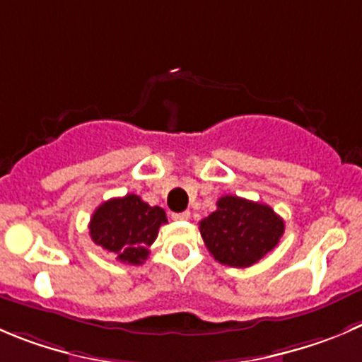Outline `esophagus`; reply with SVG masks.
Segmentation results:
<instances>
[{"mask_svg":"<svg viewBox=\"0 0 362 362\" xmlns=\"http://www.w3.org/2000/svg\"><path fill=\"white\" fill-rule=\"evenodd\" d=\"M174 220H188L190 218V211H181V213H172Z\"/></svg>","mask_w":362,"mask_h":362,"instance_id":"esophagus-1","label":"esophagus"}]
</instances>
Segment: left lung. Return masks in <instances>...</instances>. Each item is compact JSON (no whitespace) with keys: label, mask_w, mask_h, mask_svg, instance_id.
Here are the masks:
<instances>
[{"label":"left lung","mask_w":362,"mask_h":362,"mask_svg":"<svg viewBox=\"0 0 362 362\" xmlns=\"http://www.w3.org/2000/svg\"><path fill=\"white\" fill-rule=\"evenodd\" d=\"M199 229L204 245L218 263L247 268L277 247L284 220L270 206L223 195L215 211L199 222Z\"/></svg>","instance_id":"1"}]
</instances>
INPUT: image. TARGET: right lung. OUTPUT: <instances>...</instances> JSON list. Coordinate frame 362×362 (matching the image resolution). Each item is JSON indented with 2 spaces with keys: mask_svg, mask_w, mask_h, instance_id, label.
<instances>
[{
  "mask_svg": "<svg viewBox=\"0 0 362 362\" xmlns=\"http://www.w3.org/2000/svg\"><path fill=\"white\" fill-rule=\"evenodd\" d=\"M167 215L160 206H149L139 195L103 202L92 215L88 229L95 245L112 252L120 263L142 264Z\"/></svg>",
  "mask_w": 362,
  "mask_h": 362,
  "instance_id": "obj_1",
  "label": "right lung"
}]
</instances>
